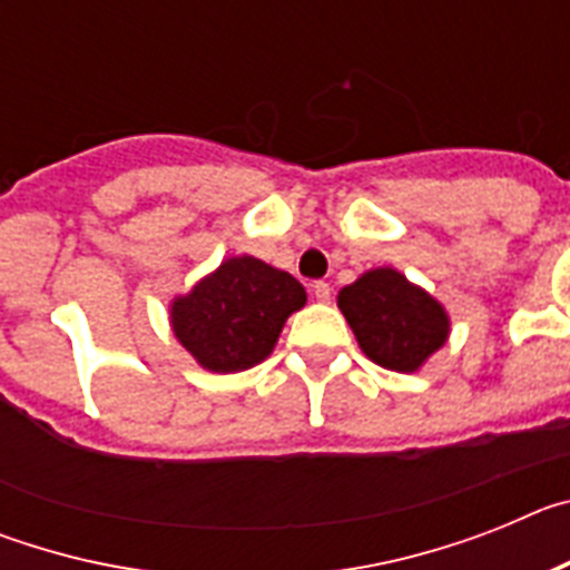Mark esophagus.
<instances>
[{"instance_id": "esophagus-1", "label": "esophagus", "mask_w": 570, "mask_h": 570, "mask_svg": "<svg viewBox=\"0 0 570 570\" xmlns=\"http://www.w3.org/2000/svg\"><path fill=\"white\" fill-rule=\"evenodd\" d=\"M311 294H314L316 302H331V285L328 282H314V285H311Z\"/></svg>"}]
</instances>
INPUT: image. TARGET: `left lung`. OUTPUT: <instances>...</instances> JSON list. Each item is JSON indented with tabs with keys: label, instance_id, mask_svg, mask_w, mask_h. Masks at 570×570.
Listing matches in <instances>:
<instances>
[{
	"label": "left lung",
	"instance_id": "8db88e82",
	"mask_svg": "<svg viewBox=\"0 0 570 570\" xmlns=\"http://www.w3.org/2000/svg\"><path fill=\"white\" fill-rule=\"evenodd\" d=\"M367 360L387 371L414 374L440 351L451 331L445 308L394 268H374L336 296Z\"/></svg>",
	"mask_w": 570,
	"mask_h": 570
}]
</instances>
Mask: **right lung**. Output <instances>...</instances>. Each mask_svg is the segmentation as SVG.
I'll use <instances>...</instances> for the list:
<instances>
[{"mask_svg":"<svg viewBox=\"0 0 570 570\" xmlns=\"http://www.w3.org/2000/svg\"><path fill=\"white\" fill-rule=\"evenodd\" d=\"M305 299V288L285 271L254 256H230L190 294L176 296L170 325L199 365L236 374L274 351L285 320Z\"/></svg>","mask_w":570,"mask_h":570,"instance_id":"right-lung-1","label":"right lung"}]
</instances>
